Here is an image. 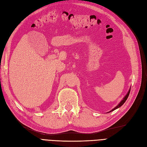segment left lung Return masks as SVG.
I'll use <instances>...</instances> for the list:
<instances>
[{
    "mask_svg": "<svg viewBox=\"0 0 147 147\" xmlns=\"http://www.w3.org/2000/svg\"><path fill=\"white\" fill-rule=\"evenodd\" d=\"M130 89L129 90V91H128V92H127V94L125 96V97H123V99L120 101V103H119V104L117 105V106L116 107H115L114 109H112L111 111H109V112H108V113L109 112H112V111H114V110H115V109H118V108H119L120 107H121L122 105L125 103V102L126 101V100L127 99V98H128V97H129V94H130Z\"/></svg>",
    "mask_w": 147,
    "mask_h": 147,
    "instance_id": "obj_1",
    "label": "left lung"
}]
</instances>
